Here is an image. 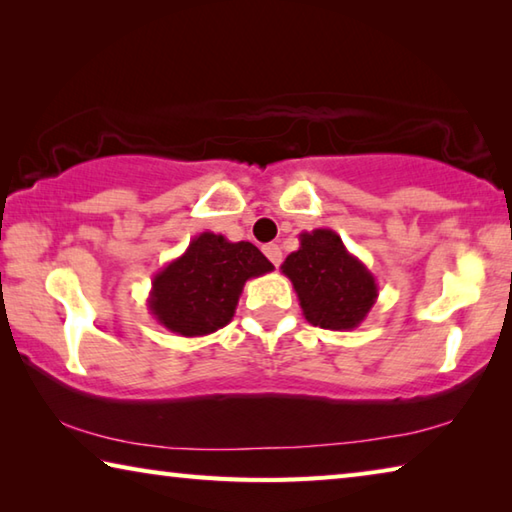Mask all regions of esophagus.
I'll use <instances>...</instances> for the list:
<instances>
[{"mask_svg":"<svg viewBox=\"0 0 512 512\" xmlns=\"http://www.w3.org/2000/svg\"><path fill=\"white\" fill-rule=\"evenodd\" d=\"M264 255L268 257V262H271L273 266H280L282 264V250L277 244H266L264 248Z\"/></svg>","mask_w":512,"mask_h":512,"instance_id":"34e87169","label":"esophagus"}]
</instances>
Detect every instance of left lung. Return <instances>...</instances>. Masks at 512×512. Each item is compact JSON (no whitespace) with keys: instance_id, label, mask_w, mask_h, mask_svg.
I'll return each instance as SVG.
<instances>
[{"instance_id":"obj_1","label":"left lung","mask_w":512,"mask_h":512,"mask_svg":"<svg viewBox=\"0 0 512 512\" xmlns=\"http://www.w3.org/2000/svg\"><path fill=\"white\" fill-rule=\"evenodd\" d=\"M300 300L307 323L348 332L366 320L379 287L368 266L329 228L300 232V248L280 266Z\"/></svg>"}]
</instances>
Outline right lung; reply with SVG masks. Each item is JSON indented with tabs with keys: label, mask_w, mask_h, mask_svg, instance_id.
<instances>
[{
	"label": "right lung",
	"mask_w": 512,
	"mask_h": 512,
	"mask_svg": "<svg viewBox=\"0 0 512 512\" xmlns=\"http://www.w3.org/2000/svg\"><path fill=\"white\" fill-rule=\"evenodd\" d=\"M271 271L273 264L250 241L201 232L183 255L153 275L146 305L169 332L187 339L207 336L230 323L250 277Z\"/></svg>",
	"instance_id": "right-lung-1"
}]
</instances>
